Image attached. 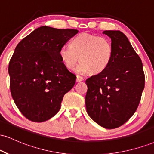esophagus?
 Returning a JSON list of instances; mask_svg holds the SVG:
<instances>
[{
  "mask_svg": "<svg viewBox=\"0 0 154 154\" xmlns=\"http://www.w3.org/2000/svg\"><path fill=\"white\" fill-rule=\"evenodd\" d=\"M83 80V77H80V76H77V79H76V81H77V82H81V81Z\"/></svg>",
  "mask_w": 154,
  "mask_h": 154,
  "instance_id": "1",
  "label": "esophagus"
}]
</instances>
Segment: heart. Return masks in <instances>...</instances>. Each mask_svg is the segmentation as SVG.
<instances>
[{
	"label": "heart",
	"instance_id": "obj_1",
	"mask_svg": "<svg viewBox=\"0 0 154 154\" xmlns=\"http://www.w3.org/2000/svg\"><path fill=\"white\" fill-rule=\"evenodd\" d=\"M59 56L66 68L72 69L79 59L81 61L75 72L84 75L91 72L98 74L107 68L113 56L110 40L102 36L83 32L72 40L71 46L63 45Z\"/></svg>",
	"mask_w": 154,
	"mask_h": 154
}]
</instances>
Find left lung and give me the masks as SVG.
<instances>
[{
	"label": "left lung",
	"mask_w": 154,
	"mask_h": 154,
	"mask_svg": "<svg viewBox=\"0 0 154 154\" xmlns=\"http://www.w3.org/2000/svg\"><path fill=\"white\" fill-rule=\"evenodd\" d=\"M111 40L113 56L103 72L86 79L88 115L100 126L114 129L135 112L145 86L143 63L128 38L119 30H106Z\"/></svg>",
	"instance_id": "8db88e82"
}]
</instances>
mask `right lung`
<instances>
[{"label": "right lung", "instance_id": "right-lung-1", "mask_svg": "<svg viewBox=\"0 0 154 154\" xmlns=\"http://www.w3.org/2000/svg\"><path fill=\"white\" fill-rule=\"evenodd\" d=\"M77 29L42 26L22 39L8 65L10 90L14 103L26 119L41 122L56 115L76 76L67 69L59 50Z\"/></svg>", "mask_w": 154, "mask_h": 154}]
</instances>
